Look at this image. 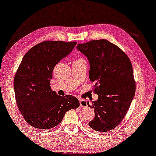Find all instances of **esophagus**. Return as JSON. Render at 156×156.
Returning <instances> with one entry per match:
<instances>
[{"mask_svg": "<svg viewBox=\"0 0 156 156\" xmlns=\"http://www.w3.org/2000/svg\"><path fill=\"white\" fill-rule=\"evenodd\" d=\"M80 104L81 107H87V102L84 99H80Z\"/></svg>", "mask_w": 156, "mask_h": 156, "instance_id": "1", "label": "esophagus"}]
</instances>
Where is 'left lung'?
Instances as JSON below:
<instances>
[{"label":"left lung","mask_w":156,"mask_h":156,"mask_svg":"<svg viewBox=\"0 0 156 156\" xmlns=\"http://www.w3.org/2000/svg\"><path fill=\"white\" fill-rule=\"evenodd\" d=\"M76 48L88 58L89 78L98 95L96 101L87 103L95 113L89 126L97 131H109L121 123L134 98L131 62L124 51L106 39L79 43Z\"/></svg>","instance_id":"1"}]
</instances>
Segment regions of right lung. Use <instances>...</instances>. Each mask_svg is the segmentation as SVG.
I'll use <instances>...</instances> for the list:
<instances>
[{"label": "right lung", "instance_id": "obj_1", "mask_svg": "<svg viewBox=\"0 0 156 156\" xmlns=\"http://www.w3.org/2000/svg\"><path fill=\"white\" fill-rule=\"evenodd\" d=\"M76 44L41 42L24 55L17 69L14 80L16 104L25 120L34 128L52 129L61 123L66 112L80 106L75 97L58 95L50 86L55 66Z\"/></svg>", "mask_w": 156, "mask_h": 156}]
</instances>
